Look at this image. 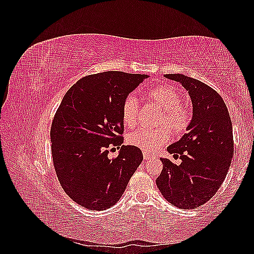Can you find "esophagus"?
<instances>
[{
    "label": "esophagus",
    "mask_w": 254,
    "mask_h": 254,
    "mask_svg": "<svg viewBox=\"0 0 254 254\" xmlns=\"http://www.w3.org/2000/svg\"><path fill=\"white\" fill-rule=\"evenodd\" d=\"M143 158H144L145 161H148V160L152 159V156H150L149 153H147V152H143Z\"/></svg>",
    "instance_id": "obj_1"
}]
</instances>
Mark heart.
I'll list each match as a JSON object with an SVG mask.
<instances>
[{"instance_id": "b5f03b06", "label": "heart", "mask_w": 254, "mask_h": 254, "mask_svg": "<svg viewBox=\"0 0 254 254\" xmlns=\"http://www.w3.org/2000/svg\"><path fill=\"white\" fill-rule=\"evenodd\" d=\"M149 102L162 109L158 125L159 129H137L127 135V143L145 152H155L170 141V131L181 134L187 131L190 124V112L183 105L180 92L171 84H158L146 91ZM121 115L123 124L127 128H133L140 115V104L133 94L125 97L122 104Z\"/></svg>"}]
</instances>
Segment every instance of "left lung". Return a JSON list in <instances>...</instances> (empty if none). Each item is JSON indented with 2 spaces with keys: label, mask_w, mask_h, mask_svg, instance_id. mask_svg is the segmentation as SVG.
Wrapping results in <instances>:
<instances>
[{
  "label": "left lung",
  "mask_w": 254,
  "mask_h": 254,
  "mask_svg": "<svg viewBox=\"0 0 254 254\" xmlns=\"http://www.w3.org/2000/svg\"><path fill=\"white\" fill-rule=\"evenodd\" d=\"M165 77L189 91L193 119L188 132L167 147L181 164L161 158L163 170L156 183L168 202L190 210L209 201L226 178L234 151L232 122L224 99L207 84L182 74Z\"/></svg>",
  "instance_id": "left-lung-1"
}]
</instances>
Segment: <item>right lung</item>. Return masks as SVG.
<instances>
[{
    "mask_svg": "<svg viewBox=\"0 0 254 254\" xmlns=\"http://www.w3.org/2000/svg\"><path fill=\"white\" fill-rule=\"evenodd\" d=\"M148 78L109 71L88 75L68 89L51 127L52 157L61 187L75 202L102 211L117 203L143 160L142 151L122 145L125 97ZM121 148L109 159V148Z\"/></svg>",
    "mask_w": 254,
    "mask_h": 254,
    "instance_id": "1",
    "label": "right lung"
}]
</instances>
